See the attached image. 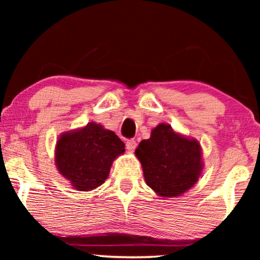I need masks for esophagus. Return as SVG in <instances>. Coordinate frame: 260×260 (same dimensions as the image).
<instances>
[{"label":"esophagus","mask_w":260,"mask_h":260,"mask_svg":"<svg viewBox=\"0 0 260 260\" xmlns=\"http://www.w3.org/2000/svg\"><path fill=\"white\" fill-rule=\"evenodd\" d=\"M136 147H137V143H136V141H135V140H127L126 141V149H127V151L133 152L135 149H136Z\"/></svg>","instance_id":"obj_1"}]
</instances>
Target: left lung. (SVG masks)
Here are the masks:
<instances>
[{
    "mask_svg": "<svg viewBox=\"0 0 260 260\" xmlns=\"http://www.w3.org/2000/svg\"><path fill=\"white\" fill-rule=\"evenodd\" d=\"M145 182L162 198L180 197L199 181L202 163L201 145L195 138L175 133L161 123L135 150Z\"/></svg>",
    "mask_w": 260,
    "mask_h": 260,
    "instance_id": "1",
    "label": "left lung"
}]
</instances>
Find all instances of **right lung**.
<instances>
[{"label": "right lung", "instance_id": "add662e5", "mask_svg": "<svg viewBox=\"0 0 260 260\" xmlns=\"http://www.w3.org/2000/svg\"><path fill=\"white\" fill-rule=\"evenodd\" d=\"M125 151V144L111 130L94 122L60 135L55 166L74 189L88 191L108 179L112 162Z\"/></svg>", "mask_w": 260, "mask_h": 260}]
</instances>
